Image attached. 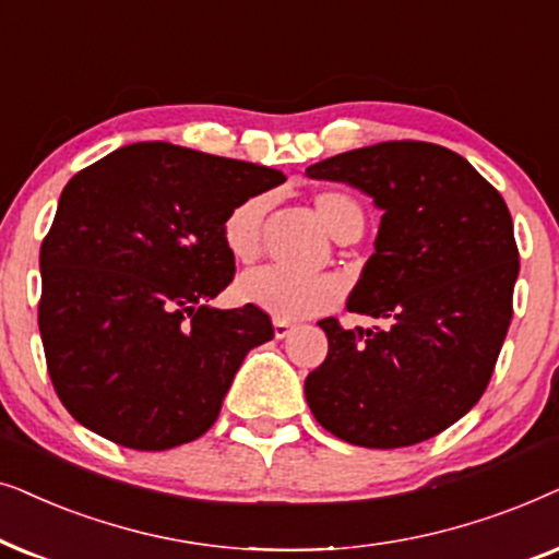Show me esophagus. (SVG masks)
<instances>
[{
    "mask_svg": "<svg viewBox=\"0 0 559 559\" xmlns=\"http://www.w3.org/2000/svg\"><path fill=\"white\" fill-rule=\"evenodd\" d=\"M273 332H275V337L284 340L294 332V324L286 322V319H273Z\"/></svg>",
    "mask_w": 559,
    "mask_h": 559,
    "instance_id": "obj_1",
    "label": "esophagus"
}]
</instances>
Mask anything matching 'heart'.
<instances>
[{
    "label": "heart",
    "mask_w": 559,
    "mask_h": 559,
    "mask_svg": "<svg viewBox=\"0 0 559 559\" xmlns=\"http://www.w3.org/2000/svg\"><path fill=\"white\" fill-rule=\"evenodd\" d=\"M322 225L332 237L349 227L362 229V212L342 191H322L314 197ZM267 197H250L229 210L222 222V240L229 255L240 263H252L263 242V222ZM237 296L248 307H255L275 319H304L332 309L342 296V281L334 275H299L284 267H258L237 281Z\"/></svg>",
    "instance_id": "obj_1"
}]
</instances>
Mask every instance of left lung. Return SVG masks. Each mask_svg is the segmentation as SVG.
Wrapping results in <instances>:
<instances>
[{
  "label": "left lung",
  "instance_id": "left-lung-1",
  "mask_svg": "<svg viewBox=\"0 0 559 559\" xmlns=\"http://www.w3.org/2000/svg\"><path fill=\"white\" fill-rule=\"evenodd\" d=\"M307 176L353 186L383 212L347 311L389 322H319L330 353L304 381L311 414L357 448L429 440L478 404L509 332V206L463 155L414 140L340 153Z\"/></svg>",
  "mask_w": 559,
  "mask_h": 559
}]
</instances>
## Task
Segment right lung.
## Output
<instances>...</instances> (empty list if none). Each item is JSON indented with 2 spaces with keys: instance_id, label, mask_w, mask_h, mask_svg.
<instances>
[{
  "instance_id": "add662e5",
  "label": "right lung",
  "mask_w": 559,
  "mask_h": 559,
  "mask_svg": "<svg viewBox=\"0 0 559 559\" xmlns=\"http://www.w3.org/2000/svg\"><path fill=\"white\" fill-rule=\"evenodd\" d=\"M284 181L255 163L135 143L66 183L40 248L37 324L73 419L147 452L217 421L245 355L273 340L265 311L210 304L235 275L222 222Z\"/></svg>"
}]
</instances>
